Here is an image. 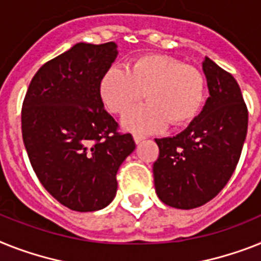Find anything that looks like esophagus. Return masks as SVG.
<instances>
[{
    "label": "esophagus",
    "instance_id": "obj_1",
    "mask_svg": "<svg viewBox=\"0 0 261 261\" xmlns=\"http://www.w3.org/2000/svg\"><path fill=\"white\" fill-rule=\"evenodd\" d=\"M133 140H135L136 144H139V143H141L143 140H145V136L137 135V133H135V135H133Z\"/></svg>",
    "mask_w": 261,
    "mask_h": 261
}]
</instances>
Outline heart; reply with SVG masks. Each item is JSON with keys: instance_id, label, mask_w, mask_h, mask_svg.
Instances as JSON below:
<instances>
[{"instance_id": "heart-1", "label": "heart", "mask_w": 261, "mask_h": 261, "mask_svg": "<svg viewBox=\"0 0 261 261\" xmlns=\"http://www.w3.org/2000/svg\"><path fill=\"white\" fill-rule=\"evenodd\" d=\"M122 125L137 133H152L187 125L199 115L205 94V79L199 69L184 65L164 55H144L133 60L129 69L112 66L100 81V96L116 115H125L143 100Z\"/></svg>"}]
</instances>
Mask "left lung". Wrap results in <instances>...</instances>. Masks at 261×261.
<instances>
[{"label":"left lung","mask_w":261,"mask_h":261,"mask_svg":"<svg viewBox=\"0 0 261 261\" xmlns=\"http://www.w3.org/2000/svg\"><path fill=\"white\" fill-rule=\"evenodd\" d=\"M210 97L188 128L173 137L156 139L153 164L159 199L177 210H192L212 200L236 169L248 111L238 81L211 58L203 61Z\"/></svg>","instance_id":"left-lung-1"}]
</instances>
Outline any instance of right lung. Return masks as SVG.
<instances>
[{"label":"right lung","mask_w":261,"mask_h":261,"mask_svg":"<svg viewBox=\"0 0 261 261\" xmlns=\"http://www.w3.org/2000/svg\"><path fill=\"white\" fill-rule=\"evenodd\" d=\"M115 42H79L38 69L22 104V139L44 188L62 205L93 212L112 203L118 168L136 148L104 109L100 81Z\"/></svg>","instance_id":"right-lung-1"}]
</instances>
